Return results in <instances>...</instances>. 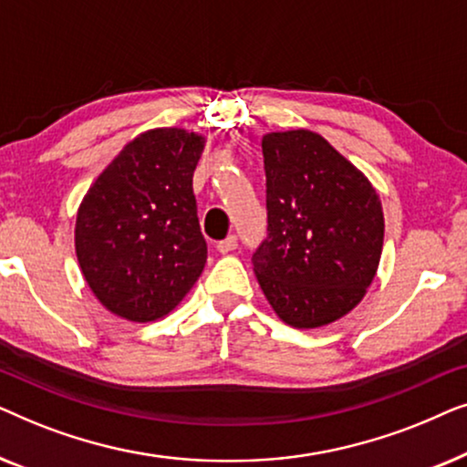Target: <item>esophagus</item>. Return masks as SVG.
<instances>
[{"mask_svg":"<svg viewBox=\"0 0 467 467\" xmlns=\"http://www.w3.org/2000/svg\"><path fill=\"white\" fill-rule=\"evenodd\" d=\"M235 248H238V238H235V235H229V238L216 242V251L223 254L232 253V251H235Z\"/></svg>","mask_w":467,"mask_h":467,"instance_id":"obj_1","label":"esophagus"}]
</instances>
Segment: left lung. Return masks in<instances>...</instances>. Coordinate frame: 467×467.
<instances>
[{"label": "left lung", "instance_id": "obj_1", "mask_svg": "<svg viewBox=\"0 0 467 467\" xmlns=\"http://www.w3.org/2000/svg\"><path fill=\"white\" fill-rule=\"evenodd\" d=\"M267 235L253 253L264 296L286 325L323 327L348 315L379 270L385 238L372 182L323 136L261 140Z\"/></svg>", "mask_w": 467, "mask_h": 467}]
</instances>
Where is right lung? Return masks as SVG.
<instances>
[{
    "mask_svg": "<svg viewBox=\"0 0 467 467\" xmlns=\"http://www.w3.org/2000/svg\"><path fill=\"white\" fill-rule=\"evenodd\" d=\"M206 138L178 127L133 138L87 191L76 257L101 306L133 323L176 308L206 265L193 171Z\"/></svg>",
    "mask_w": 467,
    "mask_h": 467,
    "instance_id": "right-lung-1",
    "label": "right lung"
}]
</instances>
